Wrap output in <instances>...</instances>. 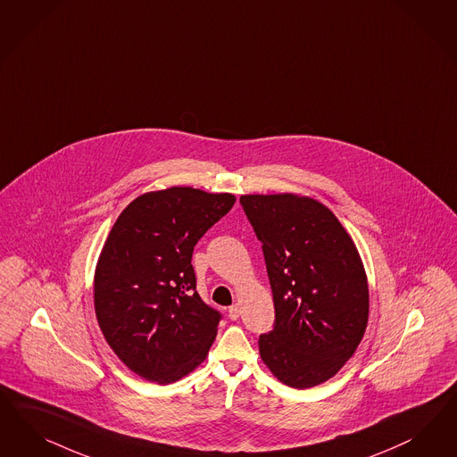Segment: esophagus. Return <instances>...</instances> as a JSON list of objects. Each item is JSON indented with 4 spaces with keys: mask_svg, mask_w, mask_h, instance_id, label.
<instances>
[{
    "mask_svg": "<svg viewBox=\"0 0 457 457\" xmlns=\"http://www.w3.org/2000/svg\"><path fill=\"white\" fill-rule=\"evenodd\" d=\"M238 316H240V308H238L237 304L230 306V308H228V318H230L232 321H236V320H238Z\"/></svg>",
    "mask_w": 457,
    "mask_h": 457,
    "instance_id": "obj_1",
    "label": "esophagus"
}]
</instances>
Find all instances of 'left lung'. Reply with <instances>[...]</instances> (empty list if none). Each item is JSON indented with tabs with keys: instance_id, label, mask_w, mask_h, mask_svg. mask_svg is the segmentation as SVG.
<instances>
[{
	"instance_id": "1",
	"label": "left lung",
	"mask_w": 457,
	"mask_h": 457,
	"mask_svg": "<svg viewBox=\"0 0 457 457\" xmlns=\"http://www.w3.org/2000/svg\"><path fill=\"white\" fill-rule=\"evenodd\" d=\"M262 242L276 321L261 358L289 386L329 380L353 356L369 323V282L354 242L335 213L293 193L242 195Z\"/></svg>"
}]
</instances>
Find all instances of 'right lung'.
I'll list each match as a JSON object with an SVG mask.
<instances>
[{
    "mask_svg": "<svg viewBox=\"0 0 457 457\" xmlns=\"http://www.w3.org/2000/svg\"><path fill=\"white\" fill-rule=\"evenodd\" d=\"M232 193L171 187L122 210L99 255L94 306L104 338L136 375L162 385L196 369L221 316L196 293L193 247L230 212Z\"/></svg>",
    "mask_w": 457,
    "mask_h": 457,
    "instance_id": "add662e5",
    "label": "right lung"
}]
</instances>
